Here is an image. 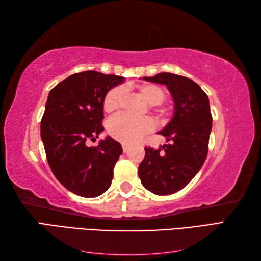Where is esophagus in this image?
<instances>
[{"label":"esophagus","mask_w":261,"mask_h":261,"mask_svg":"<svg viewBox=\"0 0 261 261\" xmlns=\"http://www.w3.org/2000/svg\"><path fill=\"white\" fill-rule=\"evenodd\" d=\"M129 148H130V147L127 146L126 143H123V145H122V149H123V151H124V152H126L127 150H129Z\"/></svg>","instance_id":"1"}]
</instances>
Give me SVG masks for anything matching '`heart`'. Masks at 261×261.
<instances>
[{
    "instance_id": "obj_1",
    "label": "heart",
    "mask_w": 261,
    "mask_h": 261,
    "mask_svg": "<svg viewBox=\"0 0 261 261\" xmlns=\"http://www.w3.org/2000/svg\"><path fill=\"white\" fill-rule=\"evenodd\" d=\"M137 94L143 102L150 105V110H153L154 105L163 103L166 95L163 88L157 85L146 84L141 85L136 90ZM123 99V90L121 87H113L110 90L103 101V109L105 112L113 113L118 111ZM165 111H159V116L164 119ZM153 129L152 120L143 118L140 120H131L125 116H115L109 122L108 131L113 139L122 143H135Z\"/></svg>"
}]
</instances>
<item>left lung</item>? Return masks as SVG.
<instances>
[{"mask_svg":"<svg viewBox=\"0 0 261 261\" xmlns=\"http://www.w3.org/2000/svg\"><path fill=\"white\" fill-rule=\"evenodd\" d=\"M142 80L166 85L174 99L173 118L158 132L169 143L157 150L146 147L138 168L145 188L169 195L184 188L206 158L212 130L208 97L195 82L180 75L160 73Z\"/></svg>","mask_w":261,"mask_h":261,"instance_id":"obj_1","label":"left lung"}]
</instances>
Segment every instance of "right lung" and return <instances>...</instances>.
Instances as JSON below:
<instances>
[{"label": "right lung", "instance_id": "add662e5", "mask_svg": "<svg viewBox=\"0 0 261 261\" xmlns=\"http://www.w3.org/2000/svg\"><path fill=\"white\" fill-rule=\"evenodd\" d=\"M124 77L87 70L70 75L49 92L41 120L48 164L60 184L83 197L108 191L122 147L111 137L87 147L104 130L103 101Z\"/></svg>", "mask_w": 261, "mask_h": 261}]
</instances>
